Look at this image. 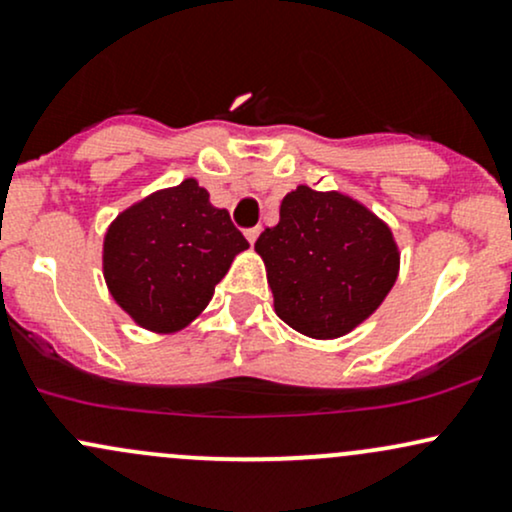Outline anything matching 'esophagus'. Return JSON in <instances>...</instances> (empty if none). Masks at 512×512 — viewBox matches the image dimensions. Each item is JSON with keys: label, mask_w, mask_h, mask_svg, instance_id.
<instances>
[{"label": "esophagus", "mask_w": 512, "mask_h": 512, "mask_svg": "<svg viewBox=\"0 0 512 512\" xmlns=\"http://www.w3.org/2000/svg\"><path fill=\"white\" fill-rule=\"evenodd\" d=\"M257 236H260V226H255V228H245V238H248L250 243H255Z\"/></svg>", "instance_id": "obj_1"}]
</instances>
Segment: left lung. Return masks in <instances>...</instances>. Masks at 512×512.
<instances>
[{"label": "left lung", "instance_id": "8db88e82", "mask_svg": "<svg viewBox=\"0 0 512 512\" xmlns=\"http://www.w3.org/2000/svg\"><path fill=\"white\" fill-rule=\"evenodd\" d=\"M255 250L267 264L276 315L315 339L351 332L397 279L390 228L354 199L301 185L284 197L279 223Z\"/></svg>", "mask_w": 512, "mask_h": 512}]
</instances>
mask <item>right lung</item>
Masks as SVG:
<instances>
[{
	"label": "right lung",
	"instance_id": "obj_1",
	"mask_svg": "<svg viewBox=\"0 0 512 512\" xmlns=\"http://www.w3.org/2000/svg\"><path fill=\"white\" fill-rule=\"evenodd\" d=\"M248 245L228 211L211 207L197 180H185L117 216L105 236V281L139 325L175 332L207 308Z\"/></svg>",
	"mask_w": 512,
	"mask_h": 512
}]
</instances>
